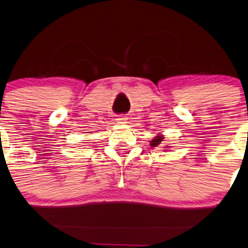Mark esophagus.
Wrapping results in <instances>:
<instances>
[{
  "instance_id": "34e87169",
  "label": "esophagus",
  "mask_w": 248,
  "mask_h": 248,
  "mask_svg": "<svg viewBox=\"0 0 248 248\" xmlns=\"http://www.w3.org/2000/svg\"><path fill=\"white\" fill-rule=\"evenodd\" d=\"M127 119L128 118L126 117V115H119V117L115 119V120H117L118 124H126Z\"/></svg>"
}]
</instances>
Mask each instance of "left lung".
I'll use <instances>...</instances> for the list:
<instances>
[{"label":"left lung","instance_id":"8db88e82","mask_svg":"<svg viewBox=\"0 0 248 248\" xmlns=\"http://www.w3.org/2000/svg\"><path fill=\"white\" fill-rule=\"evenodd\" d=\"M164 135L162 134H158L156 135V136L155 137V139H152V140H150V146H152V147H156V146H159L160 145V144L162 143V140H164ZM166 149H168L169 146H165Z\"/></svg>","mask_w":248,"mask_h":248}]
</instances>
